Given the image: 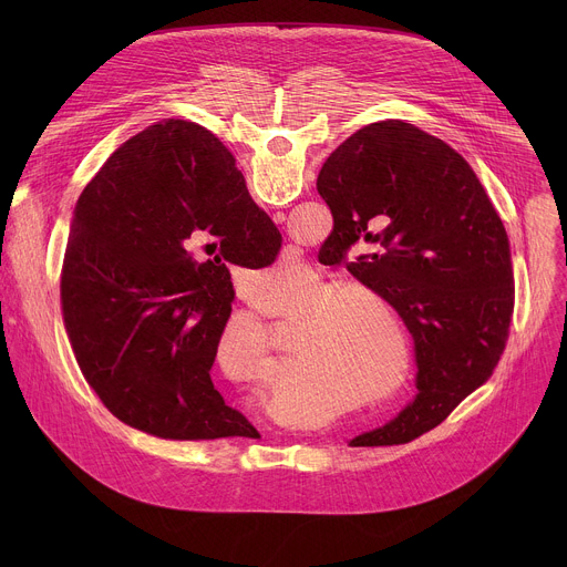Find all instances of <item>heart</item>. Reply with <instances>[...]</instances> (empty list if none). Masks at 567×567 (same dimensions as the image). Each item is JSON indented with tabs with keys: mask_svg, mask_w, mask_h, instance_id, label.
I'll return each mask as SVG.
<instances>
[{
	"mask_svg": "<svg viewBox=\"0 0 567 567\" xmlns=\"http://www.w3.org/2000/svg\"><path fill=\"white\" fill-rule=\"evenodd\" d=\"M278 276L289 278L293 274L280 269ZM330 286V280L316 276L302 296L282 307L285 316L301 311L296 318L293 361H302V365L285 370L282 390H296L302 381H328L334 396L363 392L365 399L383 403L409 379L411 341L406 328L374 289L357 282L337 285L332 290ZM354 299L372 303L384 316L389 328L383 329L371 318L362 305L364 301L354 303Z\"/></svg>",
	"mask_w": 567,
	"mask_h": 567,
	"instance_id": "obj_1",
	"label": "heart"
}]
</instances>
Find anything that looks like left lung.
<instances>
[{"mask_svg":"<svg viewBox=\"0 0 567 567\" xmlns=\"http://www.w3.org/2000/svg\"><path fill=\"white\" fill-rule=\"evenodd\" d=\"M316 188L334 217L326 245L346 258L372 241L348 271L394 307L415 341V399L350 446L406 444L442 424L501 361L514 313L505 226L462 154L403 121L346 138ZM377 223L386 226L370 234Z\"/></svg>","mask_w":567,"mask_h":567,"instance_id":"left-lung-1","label":"left lung"}]
</instances>
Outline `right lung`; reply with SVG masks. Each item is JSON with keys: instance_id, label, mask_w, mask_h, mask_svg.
<instances>
[{"instance_id": "right-lung-1", "label": "right lung", "mask_w": 567, "mask_h": 567, "mask_svg": "<svg viewBox=\"0 0 567 567\" xmlns=\"http://www.w3.org/2000/svg\"><path fill=\"white\" fill-rule=\"evenodd\" d=\"M280 245L206 127L168 118L125 141L75 204L60 282L69 343L105 409L164 440L258 437L210 368L235 296L226 262L262 269Z\"/></svg>"}]
</instances>
